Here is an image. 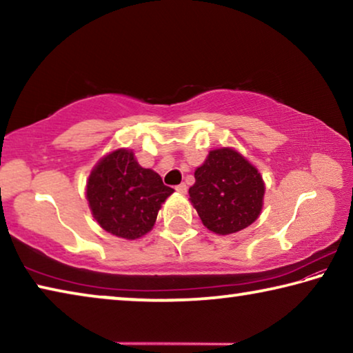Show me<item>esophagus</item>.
Returning a JSON list of instances; mask_svg holds the SVG:
<instances>
[{"instance_id": "34e87169", "label": "esophagus", "mask_w": 353, "mask_h": 353, "mask_svg": "<svg viewBox=\"0 0 353 353\" xmlns=\"http://www.w3.org/2000/svg\"><path fill=\"white\" fill-rule=\"evenodd\" d=\"M187 190H188V187L185 183H181V185H177V187H176V191H177V193H181V194L187 193Z\"/></svg>"}]
</instances>
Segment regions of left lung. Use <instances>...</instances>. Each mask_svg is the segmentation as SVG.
I'll return each instance as SVG.
<instances>
[{"label":"left lung","mask_w":353,"mask_h":353,"mask_svg":"<svg viewBox=\"0 0 353 353\" xmlns=\"http://www.w3.org/2000/svg\"><path fill=\"white\" fill-rule=\"evenodd\" d=\"M190 201L208 230L230 235L246 229L260 216L265 182L260 171L232 148L208 152L194 171Z\"/></svg>","instance_id":"8db88e82"}]
</instances>
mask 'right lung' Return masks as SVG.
I'll return each instance as SVG.
<instances>
[{
    "instance_id": "obj_1",
    "label": "right lung",
    "mask_w": 353,
    "mask_h": 353,
    "mask_svg": "<svg viewBox=\"0 0 353 353\" xmlns=\"http://www.w3.org/2000/svg\"><path fill=\"white\" fill-rule=\"evenodd\" d=\"M172 193L157 172L139 165L134 151L119 148L94 165L85 198L105 232L137 240L152 229L160 207Z\"/></svg>"
}]
</instances>
